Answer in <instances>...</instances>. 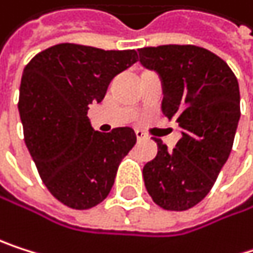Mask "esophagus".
Returning <instances> with one entry per match:
<instances>
[{"label":"esophagus","instance_id":"esophagus-1","mask_svg":"<svg viewBox=\"0 0 253 253\" xmlns=\"http://www.w3.org/2000/svg\"><path fill=\"white\" fill-rule=\"evenodd\" d=\"M135 135H136V139H138V141L145 139V133H144L142 130H135Z\"/></svg>","mask_w":253,"mask_h":253}]
</instances>
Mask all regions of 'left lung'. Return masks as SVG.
Listing matches in <instances>:
<instances>
[{
	"label": "left lung",
	"mask_w": 253,
	"mask_h": 253,
	"mask_svg": "<svg viewBox=\"0 0 253 253\" xmlns=\"http://www.w3.org/2000/svg\"><path fill=\"white\" fill-rule=\"evenodd\" d=\"M139 62L163 84V114L175 120L182 138L170 151L154 138L159 153L144 166L145 187L166 211L200 203L228 160L240 120L239 83L215 53L197 45L139 48Z\"/></svg>",
	"instance_id": "8db88e82"
}]
</instances>
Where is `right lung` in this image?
Masks as SVG:
<instances>
[{"mask_svg": "<svg viewBox=\"0 0 253 253\" xmlns=\"http://www.w3.org/2000/svg\"><path fill=\"white\" fill-rule=\"evenodd\" d=\"M138 60L135 50L56 44L25 66L19 114L25 144L48 191L84 211L106 199L121 160L136 144L130 127L96 132L87 117L111 80Z\"/></svg>", "mask_w": 253, "mask_h": 253, "instance_id": "add662e5", "label": "right lung"}]
</instances>
